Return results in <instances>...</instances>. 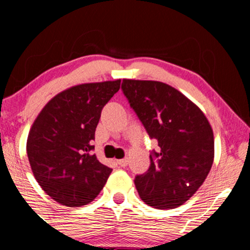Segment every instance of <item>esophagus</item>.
<instances>
[{"instance_id": "esophagus-1", "label": "esophagus", "mask_w": 250, "mask_h": 250, "mask_svg": "<svg viewBox=\"0 0 250 250\" xmlns=\"http://www.w3.org/2000/svg\"><path fill=\"white\" fill-rule=\"evenodd\" d=\"M117 165L120 166V167H127L128 166V160L127 159H122V160H117Z\"/></svg>"}]
</instances>
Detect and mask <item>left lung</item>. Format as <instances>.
Masks as SVG:
<instances>
[{"label":"left lung","instance_id":"left-lung-1","mask_svg":"<svg viewBox=\"0 0 250 250\" xmlns=\"http://www.w3.org/2000/svg\"><path fill=\"white\" fill-rule=\"evenodd\" d=\"M122 93L150 139V166L135 176L140 197L150 207L183 205L205 182L214 161V135L207 117L179 90L157 81L123 80Z\"/></svg>","mask_w":250,"mask_h":250}]
</instances>
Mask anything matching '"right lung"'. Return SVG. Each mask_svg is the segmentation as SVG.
Returning <instances> with one entry per match:
<instances>
[{"label":"right lung","instance_id":"obj_1","mask_svg":"<svg viewBox=\"0 0 250 250\" xmlns=\"http://www.w3.org/2000/svg\"><path fill=\"white\" fill-rule=\"evenodd\" d=\"M120 83H85L62 91L47 103L30 129L27 154L34 176L63 206L91 202L111 173L93 153V141L102 109Z\"/></svg>","mask_w":250,"mask_h":250}]
</instances>
